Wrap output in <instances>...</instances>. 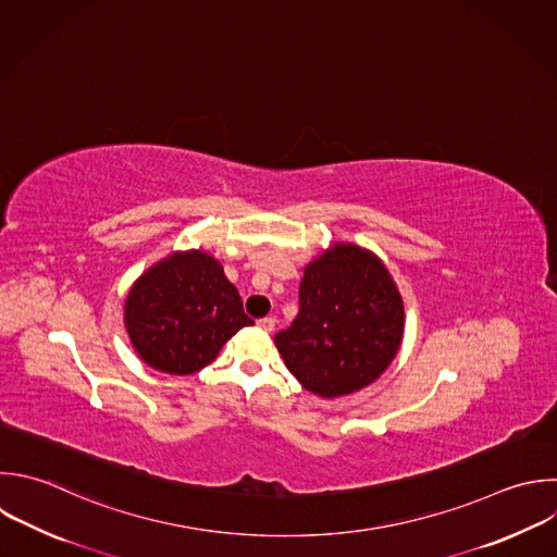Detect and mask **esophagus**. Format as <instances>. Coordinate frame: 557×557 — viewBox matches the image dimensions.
I'll return each instance as SVG.
<instances>
[{
	"label": "esophagus",
	"instance_id": "obj_1",
	"mask_svg": "<svg viewBox=\"0 0 557 557\" xmlns=\"http://www.w3.org/2000/svg\"><path fill=\"white\" fill-rule=\"evenodd\" d=\"M274 324H276V320H274L272 315H265V318L257 320V326H259L261 331H265V333H270V331L274 329Z\"/></svg>",
	"mask_w": 557,
	"mask_h": 557
}]
</instances>
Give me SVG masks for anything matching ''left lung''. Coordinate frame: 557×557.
Instances as JSON below:
<instances>
[{"instance_id": "1", "label": "left lung", "mask_w": 557, "mask_h": 557, "mask_svg": "<svg viewBox=\"0 0 557 557\" xmlns=\"http://www.w3.org/2000/svg\"><path fill=\"white\" fill-rule=\"evenodd\" d=\"M298 298L296 320L274 344L305 389L335 398L385 372L400 348L405 311L374 252L335 244L305 268Z\"/></svg>"}]
</instances>
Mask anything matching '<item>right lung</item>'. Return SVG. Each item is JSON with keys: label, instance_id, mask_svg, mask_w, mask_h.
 <instances>
[{"label": "right lung", "instance_id": "obj_1", "mask_svg": "<svg viewBox=\"0 0 557 557\" xmlns=\"http://www.w3.org/2000/svg\"><path fill=\"white\" fill-rule=\"evenodd\" d=\"M124 324L137 355L165 374H194L244 326L237 287L205 250L172 252L131 287Z\"/></svg>", "mask_w": 557, "mask_h": 557}]
</instances>
